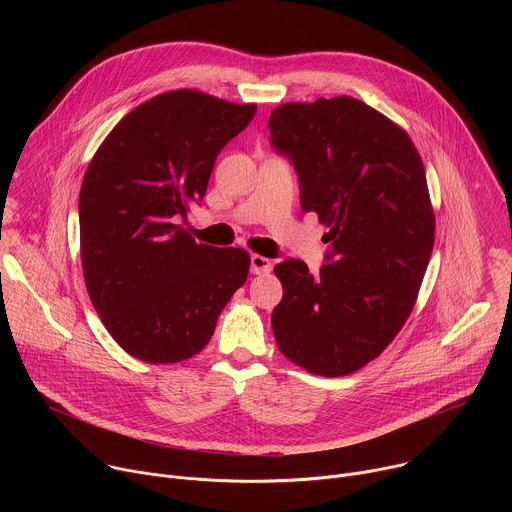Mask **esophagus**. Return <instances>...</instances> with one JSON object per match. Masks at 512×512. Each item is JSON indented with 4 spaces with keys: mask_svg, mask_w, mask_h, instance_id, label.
I'll return each mask as SVG.
<instances>
[{
    "mask_svg": "<svg viewBox=\"0 0 512 512\" xmlns=\"http://www.w3.org/2000/svg\"><path fill=\"white\" fill-rule=\"evenodd\" d=\"M271 271V259L263 255H251V273L255 275H265Z\"/></svg>",
    "mask_w": 512,
    "mask_h": 512,
    "instance_id": "esophagus-1",
    "label": "esophagus"
}]
</instances>
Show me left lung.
<instances>
[{
    "label": "left lung",
    "mask_w": 512,
    "mask_h": 512,
    "mask_svg": "<svg viewBox=\"0 0 512 512\" xmlns=\"http://www.w3.org/2000/svg\"><path fill=\"white\" fill-rule=\"evenodd\" d=\"M269 131L332 247L320 275L300 259L275 265L273 334L304 371L344 377L393 342L417 302L435 239L423 162L403 127L346 95L283 103Z\"/></svg>",
    "instance_id": "1"
}]
</instances>
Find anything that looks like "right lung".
<instances>
[{"label": "right lung", "instance_id": "add662e5", "mask_svg": "<svg viewBox=\"0 0 512 512\" xmlns=\"http://www.w3.org/2000/svg\"><path fill=\"white\" fill-rule=\"evenodd\" d=\"M255 111L196 89L156 95L111 129L85 172V285L113 340L143 362L200 352L247 281L245 249L196 243L176 221L202 200L218 152Z\"/></svg>", "mask_w": 512, "mask_h": 512}]
</instances>
